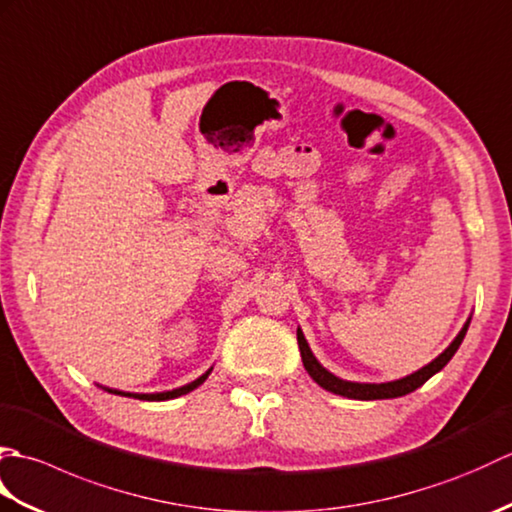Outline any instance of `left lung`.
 <instances>
[{"mask_svg": "<svg viewBox=\"0 0 512 512\" xmlns=\"http://www.w3.org/2000/svg\"><path fill=\"white\" fill-rule=\"evenodd\" d=\"M469 323L471 317L466 319L464 328L460 330V334L455 336L451 341V345L444 350L438 358H433L429 365H424L418 372H413L405 378H398V380H391V383H352V380H343L339 376H334L332 372H328L319 361L317 356L312 354L310 345L306 341V336H303L301 328H297V341H299V352H301V361L303 367H306V372L310 374V378L317 383L319 387L332 391L336 396H345V398H352V400H385V398H398V396H407L411 391H416L418 387H422L427 380L438 374L440 369L447 365L453 354L458 352V347L462 345L466 330H469Z\"/></svg>", "mask_w": 512, "mask_h": 512, "instance_id": "obj_1", "label": "left lung"}]
</instances>
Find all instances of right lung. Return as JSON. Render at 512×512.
<instances>
[{
	"instance_id": "add662e5",
	"label": "right lung",
	"mask_w": 512,
	"mask_h": 512,
	"mask_svg": "<svg viewBox=\"0 0 512 512\" xmlns=\"http://www.w3.org/2000/svg\"><path fill=\"white\" fill-rule=\"evenodd\" d=\"M211 369H209V372H204L200 378H195L193 383H189V385H182V387L171 389V391H158V394H132V391H121V389H110V387H103V389L110 391V394H116V396H129V398H138V400H171V398H178V396L189 394V391H193L195 387H200L204 380L209 378Z\"/></svg>"
}]
</instances>
